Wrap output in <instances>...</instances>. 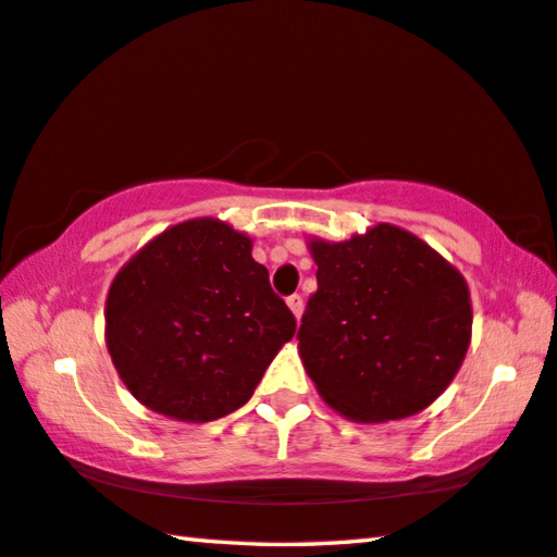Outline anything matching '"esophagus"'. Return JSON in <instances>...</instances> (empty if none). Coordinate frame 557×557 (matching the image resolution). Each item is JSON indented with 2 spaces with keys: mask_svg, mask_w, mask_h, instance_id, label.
<instances>
[{
  "mask_svg": "<svg viewBox=\"0 0 557 557\" xmlns=\"http://www.w3.org/2000/svg\"><path fill=\"white\" fill-rule=\"evenodd\" d=\"M287 307L292 313H295V319H299L301 311H305V299H301V295H292L287 297Z\"/></svg>",
  "mask_w": 557,
  "mask_h": 557,
  "instance_id": "1",
  "label": "esophagus"
}]
</instances>
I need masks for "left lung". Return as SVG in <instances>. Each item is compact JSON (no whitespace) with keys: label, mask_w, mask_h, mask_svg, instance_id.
<instances>
[{"label":"left lung","mask_w":557,"mask_h":557,"mask_svg":"<svg viewBox=\"0 0 557 557\" xmlns=\"http://www.w3.org/2000/svg\"><path fill=\"white\" fill-rule=\"evenodd\" d=\"M309 252L319 289L297 338L321 399L360 423L407 419L436 401L472 336L460 270L392 224L341 244L309 238Z\"/></svg>","instance_id":"obj_1"}]
</instances>
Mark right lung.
I'll use <instances>...</instances> for the list:
<instances>
[{"mask_svg":"<svg viewBox=\"0 0 557 557\" xmlns=\"http://www.w3.org/2000/svg\"><path fill=\"white\" fill-rule=\"evenodd\" d=\"M104 323L126 389L187 423L244 407L297 331L252 238L209 216L165 228L116 272Z\"/></svg>","mask_w":557,"mask_h":557,"instance_id":"obj_1","label":"right lung"}]
</instances>
